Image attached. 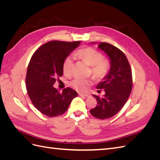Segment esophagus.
I'll return each mask as SVG.
<instances>
[{
  "instance_id": "esophagus-1",
  "label": "esophagus",
  "mask_w": 160,
  "mask_h": 160,
  "mask_svg": "<svg viewBox=\"0 0 160 160\" xmlns=\"http://www.w3.org/2000/svg\"><path fill=\"white\" fill-rule=\"evenodd\" d=\"M79 96H81V97H89V94H83V93H79Z\"/></svg>"
}]
</instances>
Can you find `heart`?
<instances>
[{
  "label": "heart",
  "instance_id": "1",
  "mask_svg": "<svg viewBox=\"0 0 160 160\" xmlns=\"http://www.w3.org/2000/svg\"><path fill=\"white\" fill-rule=\"evenodd\" d=\"M75 55L84 61L91 67V72L97 79H101L108 74L109 69V62L103 59V55L99 51L92 47H86L77 51ZM73 65L72 56L67 57L62 63V71L65 75H70ZM91 81L81 77H76L71 82L72 88L79 91H85L91 85Z\"/></svg>",
  "mask_w": 160,
  "mask_h": 160
}]
</instances>
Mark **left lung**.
Listing matches in <instances>:
<instances>
[{"label": "left lung", "mask_w": 160, "mask_h": 160, "mask_svg": "<svg viewBox=\"0 0 160 160\" xmlns=\"http://www.w3.org/2000/svg\"><path fill=\"white\" fill-rule=\"evenodd\" d=\"M98 47L108 56L110 69L96 87L99 91L103 89L105 95H93L98 105L90 113L96 118L106 119L117 114L126 103L132 89V74L126 56L118 48L107 42L99 43Z\"/></svg>", "instance_id": "8db88e82"}]
</instances>
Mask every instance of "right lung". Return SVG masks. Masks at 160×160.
<instances>
[{"label":"right lung","mask_w":160,"mask_h":160,"mask_svg":"<svg viewBox=\"0 0 160 160\" xmlns=\"http://www.w3.org/2000/svg\"><path fill=\"white\" fill-rule=\"evenodd\" d=\"M81 41H52L42 45L32 55L28 65L26 88L34 106L47 117L63 114L77 93L69 88L62 93L53 87L63 73L62 63Z\"/></svg>","instance_id":"right-lung-1"}]
</instances>
